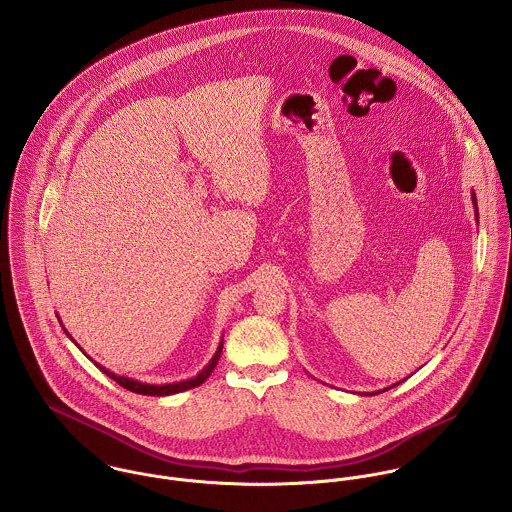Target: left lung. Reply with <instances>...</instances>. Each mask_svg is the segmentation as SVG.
<instances>
[{"label": "left lung", "instance_id": "1", "mask_svg": "<svg viewBox=\"0 0 512 512\" xmlns=\"http://www.w3.org/2000/svg\"><path fill=\"white\" fill-rule=\"evenodd\" d=\"M471 201H473V209H475V219L479 222V209H477V197H475V193H471ZM396 384H400V382H396ZM396 384H392V386H388V388H382V390H376V392H368V396H372V394H380V392H386V390L394 388Z\"/></svg>", "mask_w": 512, "mask_h": 512}]
</instances>
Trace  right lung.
<instances>
[{
	"mask_svg": "<svg viewBox=\"0 0 512 512\" xmlns=\"http://www.w3.org/2000/svg\"><path fill=\"white\" fill-rule=\"evenodd\" d=\"M59 323L63 325V321H61V317H59ZM63 331L67 333V337L73 341L74 345L78 347V343L74 341L73 337L69 335V331L65 329V325H63ZM80 349V347H78ZM82 351V349H80ZM84 353V351H82ZM220 353H222V339H220L219 347H217V351H215V355H213V359L209 361V365L205 366L199 374H195L193 378H185V380H179V382H167V384H147V382H142V380H136V378H130V376H124V374H116V372H112V370H108L106 366L98 365L96 361H92L94 365L98 366L106 376H110L112 380H116L122 388H126V390H130V392H136V394H144V396H171V394H179V392H185V390H189V388H195V386H201L209 376H211V372L215 370V366L219 363ZM86 355V353H84ZM88 357V355H86Z\"/></svg>",
	"mask_w": 512,
	"mask_h": 512,
	"instance_id": "add662e5",
	"label": "right lung"
}]
</instances>
